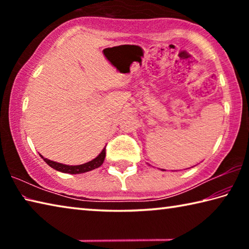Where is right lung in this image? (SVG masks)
<instances>
[{
	"label": "right lung",
	"instance_id": "obj_1",
	"mask_svg": "<svg viewBox=\"0 0 249 249\" xmlns=\"http://www.w3.org/2000/svg\"><path fill=\"white\" fill-rule=\"evenodd\" d=\"M40 157L44 159V161L49 165L53 169H56L60 172H65V174H83V172H88L95 169V168H99L101 165H102L105 158V147L103 150L99 154L98 157H95L94 159H92L91 161L82 163V165H78V166H69V165H64V163L60 162H56L53 161V160H49L47 158H44L43 156L40 155Z\"/></svg>",
	"mask_w": 249,
	"mask_h": 249
}]
</instances>
